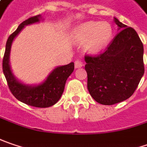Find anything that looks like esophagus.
I'll list each match as a JSON object with an SVG mask.
<instances>
[{
	"label": "esophagus",
	"mask_w": 147,
	"mask_h": 147,
	"mask_svg": "<svg viewBox=\"0 0 147 147\" xmlns=\"http://www.w3.org/2000/svg\"><path fill=\"white\" fill-rule=\"evenodd\" d=\"M83 62H82L81 60H76V61H75V67L76 68H81L83 66Z\"/></svg>",
	"instance_id": "34e87169"
}]
</instances>
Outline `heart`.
<instances>
[{
    "label": "heart",
    "instance_id": "b5f03b06",
    "mask_svg": "<svg viewBox=\"0 0 147 147\" xmlns=\"http://www.w3.org/2000/svg\"><path fill=\"white\" fill-rule=\"evenodd\" d=\"M113 36V28L107 22L89 21L76 27L72 40L77 46H83L90 54H97L105 50Z\"/></svg>",
    "mask_w": 147,
    "mask_h": 147
}]
</instances>
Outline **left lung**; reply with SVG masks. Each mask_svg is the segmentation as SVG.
<instances>
[{
  "mask_svg": "<svg viewBox=\"0 0 147 147\" xmlns=\"http://www.w3.org/2000/svg\"><path fill=\"white\" fill-rule=\"evenodd\" d=\"M118 32L105 52L86 56L87 88L102 105H114L132 96L144 75L143 44L136 31L114 17Z\"/></svg>",
  "mask_w": 147,
  "mask_h": 147,
  "instance_id": "left-lung-1",
  "label": "left lung"
}]
</instances>
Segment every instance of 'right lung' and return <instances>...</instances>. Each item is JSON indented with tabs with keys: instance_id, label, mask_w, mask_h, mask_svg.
<instances>
[{
	"instance_id": "right-lung-1",
	"label": "right lung",
	"mask_w": 147,
	"mask_h": 147,
	"mask_svg": "<svg viewBox=\"0 0 147 147\" xmlns=\"http://www.w3.org/2000/svg\"><path fill=\"white\" fill-rule=\"evenodd\" d=\"M43 21L41 15H38L23 22L18 28L9 36L5 45L3 58V73L8 86L13 96L23 103L35 107L46 108L55 105L60 100L65 88V82L74 71V63L55 67L45 81L36 85L25 84L15 76L10 65V55L15 38L25 26Z\"/></svg>"
}]
</instances>
